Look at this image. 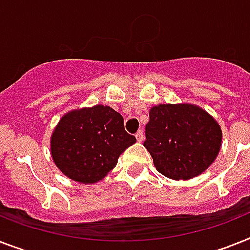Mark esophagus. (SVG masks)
Returning <instances> with one entry per match:
<instances>
[{"instance_id": "1", "label": "esophagus", "mask_w": 250, "mask_h": 250, "mask_svg": "<svg viewBox=\"0 0 250 250\" xmlns=\"http://www.w3.org/2000/svg\"><path fill=\"white\" fill-rule=\"evenodd\" d=\"M135 138H137L138 142H142L143 141V138H145V135H143V131L142 130H138L137 133H135Z\"/></svg>"}]
</instances>
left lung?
<instances>
[{
  "instance_id": "8db88e82",
  "label": "left lung",
  "mask_w": 250,
  "mask_h": 250,
  "mask_svg": "<svg viewBox=\"0 0 250 250\" xmlns=\"http://www.w3.org/2000/svg\"><path fill=\"white\" fill-rule=\"evenodd\" d=\"M143 143L157 171L191 179L207 170L221 148L222 131L210 115L192 104H160L149 111Z\"/></svg>"
}]
</instances>
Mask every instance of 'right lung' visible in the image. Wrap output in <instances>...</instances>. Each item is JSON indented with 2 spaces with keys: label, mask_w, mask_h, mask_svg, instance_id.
Returning <instances> with one entry per match:
<instances>
[{
  "label": "right lung",
  "mask_w": 250,
  "mask_h": 250,
  "mask_svg": "<svg viewBox=\"0 0 250 250\" xmlns=\"http://www.w3.org/2000/svg\"><path fill=\"white\" fill-rule=\"evenodd\" d=\"M124 119L107 105L72 111L51 135V156L63 174L81 183H95L112 170L121 153L135 143Z\"/></svg>",
  "instance_id": "add662e5"
}]
</instances>
